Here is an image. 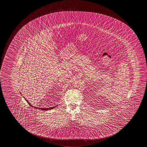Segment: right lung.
Listing matches in <instances>:
<instances>
[{"label":"right lung","mask_w":147,"mask_h":147,"mask_svg":"<svg viewBox=\"0 0 147 147\" xmlns=\"http://www.w3.org/2000/svg\"><path fill=\"white\" fill-rule=\"evenodd\" d=\"M24 99L26 100V101H27V102L28 103V104H29V105H30V106H31L32 107H33V108H34L35 109H40V110H41L47 111V110H52V109H53L54 108H55L56 107V106H55V107H51V108H37L36 107H33V106H32L31 105V104L29 102V101H28V100H27L26 98H25L24 97Z\"/></svg>","instance_id":"obj_1"}]
</instances>
